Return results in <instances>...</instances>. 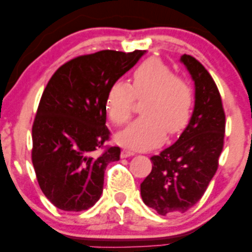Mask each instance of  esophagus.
I'll return each mask as SVG.
<instances>
[{
	"label": "esophagus",
	"mask_w": 252,
	"mask_h": 252,
	"mask_svg": "<svg viewBox=\"0 0 252 252\" xmlns=\"http://www.w3.org/2000/svg\"><path fill=\"white\" fill-rule=\"evenodd\" d=\"M132 155H135V152L134 150H129V149H123L122 154H121L122 158H128V156H132Z\"/></svg>",
	"instance_id": "obj_1"
}]
</instances>
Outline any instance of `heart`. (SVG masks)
<instances>
[{
  "label": "heart",
  "mask_w": 252,
  "mask_h": 252,
  "mask_svg": "<svg viewBox=\"0 0 252 252\" xmlns=\"http://www.w3.org/2000/svg\"><path fill=\"white\" fill-rule=\"evenodd\" d=\"M136 99L143 100V116L118 134L124 146L146 149L166 138L180 135L189 126L193 109V91L184 78L175 76L167 63L149 58L136 67L131 85L116 82L106 94V112L115 126H121L132 117Z\"/></svg>",
  "instance_id": "b5f03b06"
}]
</instances>
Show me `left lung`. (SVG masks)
<instances>
[{"label": "left lung", "instance_id": "left-lung-1", "mask_svg": "<svg viewBox=\"0 0 252 252\" xmlns=\"http://www.w3.org/2000/svg\"><path fill=\"white\" fill-rule=\"evenodd\" d=\"M181 62L194 80V111L179 140L150 158L152 172L141 184L143 202L161 216L184 213L200 200L224 147L225 112L215 80L192 56Z\"/></svg>", "mask_w": 252, "mask_h": 252}]
</instances>
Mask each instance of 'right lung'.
<instances>
[{"mask_svg": "<svg viewBox=\"0 0 252 252\" xmlns=\"http://www.w3.org/2000/svg\"><path fill=\"white\" fill-rule=\"evenodd\" d=\"M143 53L76 57L43 90L32 126V162L42 193L58 209L79 212L100 198L106 166L121 155L120 147L106 146V94Z\"/></svg>", "mask_w": 252, "mask_h": 252, "instance_id": "obj_1", "label": "right lung"}]
</instances>
